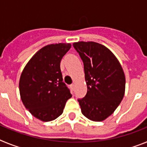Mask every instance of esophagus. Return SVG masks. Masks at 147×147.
Returning <instances> with one entry per match:
<instances>
[{
	"mask_svg": "<svg viewBox=\"0 0 147 147\" xmlns=\"http://www.w3.org/2000/svg\"><path fill=\"white\" fill-rule=\"evenodd\" d=\"M74 84H72V85H71V88L72 89V90H74Z\"/></svg>",
	"mask_w": 147,
	"mask_h": 147,
	"instance_id": "1",
	"label": "esophagus"
}]
</instances>
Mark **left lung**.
I'll return each mask as SVG.
<instances>
[{
    "label": "left lung",
    "mask_w": 147,
    "mask_h": 147,
    "mask_svg": "<svg viewBox=\"0 0 147 147\" xmlns=\"http://www.w3.org/2000/svg\"><path fill=\"white\" fill-rule=\"evenodd\" d=\"M84 64L88 91L79 98L82 113L90 120L102 121L120 105L125 92V75L115 56L95 42L73 44Z\"/></svg>",
    "instance_id": "8db88e82"
}]
</instances>
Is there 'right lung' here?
Here are the masks:
<instances>
[{
	"label": "right lung",
	"instance_id": "1",
	"mask_svg": "<svg viewBox=\"0 0 147 147\" xmlns=\"http://www.w3.org/2000/svg\"><path fill=\"white\" fill-rule=\"evenodd\" d=\"M71 47L70 43L45 45L31 58L21 74L22 102L32 115L42 121L59 117L72 96L62 82L60 70L61 59Z\"/></svg>",
	"mask_w": 147,
	"mask_h": 147
}]
</instances>
